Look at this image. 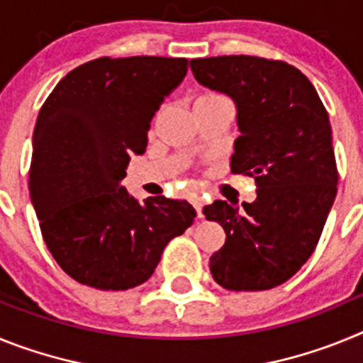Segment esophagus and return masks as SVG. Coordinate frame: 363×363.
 I'll list each match as a JSON object with an SVG mask.
<instances>
[{
  "label": "esophagus",
  "instance_id": "esophagus-1",
  "mask_svg": "<svg viewBox=\"0 0 363 363\" xmlns=\"http://www.w3.org/2000/svg\"><path fill=\"white\" fill-rule=\"evenodd\" d=\"M192 205H194V209H196L198 213V218H203V198L200 196V194H194V196L191 198Z\"/></svg>",
  "mask_w": 363,
  "mask_h": 363
}]
</instances>
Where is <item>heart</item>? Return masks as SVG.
<instances>
[{
  "mask_svg": "<svg viewBox=\"0 0 363 363\" xmlns=\"http://www.w3.org/2000/svg\"><path fill=\"white\" fill-rule=\"evenodd\" d=\"M200 98H218L216 94H203V96H200Z\"/></svg>",
  "mask_w": 363,
  "mask_h": 363,
  "instance_id": "1",
  "label": "heart"
}]
</instances>
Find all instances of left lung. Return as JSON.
<instances>
[{
	"instance_id": "obj_1",
	"label": "left lung",
	"mask_w": 363,
	"mask_h": 363,
	"mask_svg": "<svg viewBox=\"0 0 363 363\" xmlns=\"http://www.w3.org/2000/svg\"><path fill=\"white\" fill-rule=\"evenodd\" d=\"M191 70L200 85L234 101L240 138L230 169L258 185L243 209L221 200L203 207L227 234L209 269L223 289H272L313 255L335 201L329 116L313 83L284 62L218 56L191 60Z\"/></svg>"
}]
</instances>
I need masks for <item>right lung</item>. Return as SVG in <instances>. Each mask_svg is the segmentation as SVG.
I'll return each instance as SVG.
<instances>
[{
	"label": "right lung",
	"mask_w": 363,
	"mask_h": 363,
	"mask_svg": "<svg viewBox=\"0 0 363 363\" xmlns=\"http://www.w3.org/2000/svg\"><path fill=\"white\" fill-rule=\"evenodd\" d=\"M185 74V57H99L70 70L41 107L28 194L49 251L79 284L133 289L192 225L187 201L142 203L121 187L130 156L145 152L154 114Z\"/></svg>",
	"instance_id": "right-lung-1"
}]
</instances>
